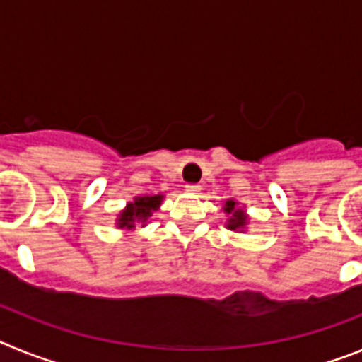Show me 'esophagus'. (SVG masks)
I'll use <instances>...</instances> for the list:
<instances>
[{"instance_id":"34e87169","label":"esophagus","mask_w":362,"mask_h":362,"mask_svg":"<svg viewBox=\"0 0 362 362\" xmlns=\"http://www.w3.org/2000/svg\"><path fill=\"white\" fill-rule=\"evenodd\" d=\"M185 190H187V192H190V194H199V192H201V187H199V185L188 183L187 187H185Z\"/></svg>"}]
</instances>
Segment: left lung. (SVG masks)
<instances>
[{"instance_id": "8db88e82", "label": "left lung", "mask_w": 362, "mask_h": 362, "mask_svg": "<svg viewBox=\"0 0 362 362\" xmlns=\"http://www.w3.org/2000/svg\"><path fill=\"white\" fill-rule=\"evenodd\" d=\"M225 212L232 214V217H230V221H228V228L235 230V228H241V226H245L246 217L243 216V210H235V203H233V201H226Z\"/></svg>"}]
</instances>
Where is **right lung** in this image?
Segmentation results:
<instances>
[{
  "instance_id": "right-lung-1",
  "label": "right lung",
  "mask_w": 362,
  "mask_h": 362,
  "mask_svg": "<svg viewBox=\"0 0 362 362\" xmlns=\"http://www.w3.org/2000/svg\"><path fill=\"white\" fill-rule=\"evenodd\" d=\"M163 196H146V197H137L134 203L129 204V209L124 210L119 217V223L117 225L123 228H134L136 223H143L145 225L146 219L152 216V210H158V206L161 204Z\"/></svg>"
}]
</instances>
